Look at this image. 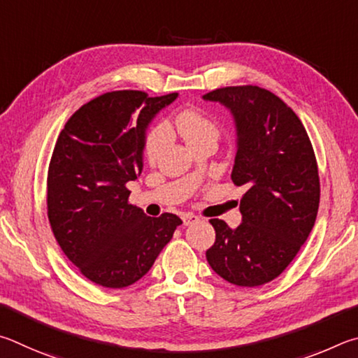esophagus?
Here are the masks:
<instances>
[{"instance_id": "34e87169", "label": "esophagus", "mask_w": 358, "mask_h": 358, "mask_svg": "<svg viewBox=\"0 0 358 358\" xmlns=\"http://www.w3.org/2000/svg\"><path fill=\"white\" fill-rule=\"evenodd\" d=\"M198 220H199V218L196 215H193V214H184L182 215V222H184L185 227H189V224H192V223H196Z\"/></svg>"}]
</instances>
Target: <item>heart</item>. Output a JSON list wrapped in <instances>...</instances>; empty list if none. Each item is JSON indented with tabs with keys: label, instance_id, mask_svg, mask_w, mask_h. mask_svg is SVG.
<instances>
[{
	"label": "heart",
	"instance_id": "heart-1",
	"mask_svg": "<svg viewBox=\"0 0 358 358\" xmlns=\"http://www.w3.org/2000/svg\"><path fill=\"white\" fill-rule=\"evenodd\" d=\"M174 129L190 148L206 141L217 143L220 138V125L214 117L201 110H185L174 119ZM171 127L166 122H157L149 129L144 140V157L149 163H155L171 144Z\"/></svg>",
	"mask_w": 358,
	"mask_h": 358
}]
</instances>
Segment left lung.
<instances>
[{"label":"left lung","instance_id":"left-lung-1","mask_svg":"<svg viewBox=\"0 0 358 358\" xmlns=\"http://www.w3.org/2000/svg\"><path fill=\"white\" fill-rule=\"evenodd\" d=\"M231 110L237 154L231 179L245 185L242 223L212 218L209 266L229 283L261 286L283 273L315 227L321 185L315 150L302 121L264 87L227 86L204 94Z\"/></svg>","mask_w":358,"mask_h":358}]
</instances>
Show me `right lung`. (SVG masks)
Returning a JSON list of instances; mask_svg holds the SVG:
<instances>
[{
  "label": "right lung",
  "mask_w": 358,
  "mask_h": 358,
  "mask_svg": "<svg viewBox=\"0 0 358 358\" xmlns=\"http://www.w3.org/2000/svg\"><path fill=\"white\" fill-rule=\"evenodd\" d=\"M176 97L105 92L75 111L56 141L47 178L50 227L67 259L99 286L134 285L182 224L168 212L148 217L129 203L127 189L143 169L148 124Z\"/></svg>",
  "instance_id": "obj_1"
}]
</instances>
